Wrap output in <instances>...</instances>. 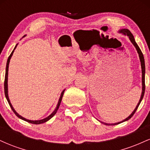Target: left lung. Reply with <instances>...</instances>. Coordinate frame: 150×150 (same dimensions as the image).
<instances>
[{"label": "left lung", "mask_w": 150, "mask_h": 150, "mask_svg": "<svg viewBox=\"0 0 150 150\" xmlns=\"http://www.w3.org/2000/svg\"><path fill=\"white\" fill-rule=\"evenodd\" d=\"M120 32H121V33H123L124 34H127V35L129 37V39H130V42L132 43V44H133L134 46H135V47L136 48V49H137V53H138L139 54V57H140V62H141V67H142V95H141V97H140V101H139V103L137 104V106H136V108H135V110L133 111V112H132L131 114L129 116L128 118H125V120H123V121L121 122H119V123H113V124H108V123H104V124L107 125H117V124H119L120 123H123V122L124 121H126V120H128L130 119L131 117L133 116L134 113H135L136 110L137 109V108H138L139 105H140L141 101H142V98L144 97V90H145V80H144V77H145V65H144V56H143V54H142V51H141V50L140 49V47H139L138 45L137 44V43L135 42V39H134V37L133 35H132L131 32H130V30H127V29H123V30H121L120 31Z\"/></svg>", "instance_id": "1"}]
</instances>
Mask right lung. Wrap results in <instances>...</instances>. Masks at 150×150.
<instances>
[{
	"instance_id": "1",
	"label": "right lung",
	"mask_w": 150,
	"mask_h": 150,
	"mask_svg": "<svg viewBox=\"0 0 150 150\" xmlns=\"http://www.w3.org/2000/svg\"><path fill=\"white\" fill-rule=\"evenodd\" d=\"M16 46H17V45L15 46V49H13V51H12V53H10V55L9 56V57H8V61H7V64H6V75H5V81H4V91H5V95H6V97L7 100H8V104H9L10 106V108H12V110H13V112L15 113V114L16 115V116H18V118H21L22 120H25V121L28 122V123H32V124H41V123H45V122L48 121V120H49V119H51V118H52V117H53V116H54L55 114H56V113L57 112V110L58 109V108H59L60 104H61V100H62V98H63V94H64V91H65V90H63V92H62V93H61V97H60L59 101H58V105H57V106H56V109H55V110H54V111H53V112L52 113H51V114L50 115V116H48L47 118H44V119H42V120H27V119H26V118H23V117H22L21 116H20V115H19L18 113H17L16 111H15V109H14V108H13V106H12L11 104H10V101L9 98H8V65H9L10 60V58H11V56H13V52H14V50L15 49V48H16Z\"/></svg>"
}]
</instances>
